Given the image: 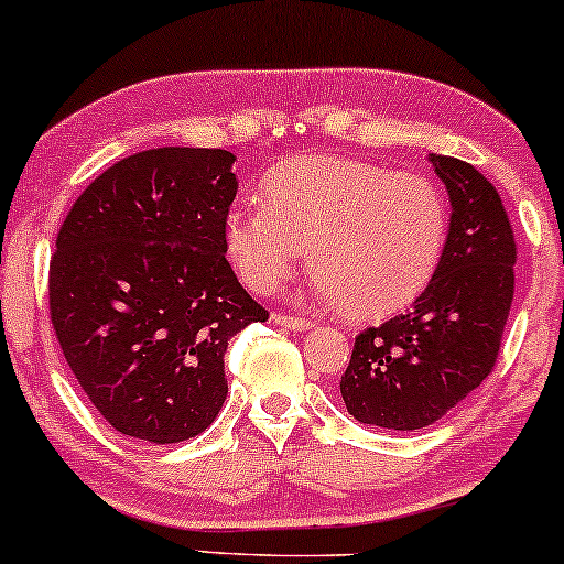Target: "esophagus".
<instances>
[{
    "label": "esophagus",
    "mask_w": 564,
    "mask_h": 564,
    "mask_svg": "<svg viewBox=\"0 0 564 564\" xmlns=\"http://www.w3.org/2000/svg\"><path fill=\"white\" fill-rule=\"evenodd\" d=\"M273 323L281 325V327H289V330H294V333H304V330H312V327H315V323H312V319L291 317V315H275Z\"/></svg>",
    "instance_id": "34e87169"
}]
</instances>
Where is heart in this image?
I'll list each match as a JSON object with an SVG mask.
<instances>
[{"label": "heart", "mask_w": 564, "mask_h": 564, "mask_svg": "<svg viewBox=\"0 0 564 564\" xmlns=\"http://www.w3.org/2000/svg\"><path fill=\"white\" fill-rule=\"evenodd\" d=\"M447 203L430 176L310 155L281 163L262 203L239 199L226 252L247 286L270 294L306 254L317 296L359 317L409 306L430 286L447 241Z\"/></svg>", "instance_id": "obj_1"}]
</instances>
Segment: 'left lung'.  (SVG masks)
Instances as JSON below:
<instances>
[{
	"label": "left lung",
	"mask_w": 564,
	"mask_h": 564,
	"mask_svg": "<svg viewBox=\"0 0 564 564\" xmlns=\"http://www.w3.org/2000/svg\"><path fill=\"white\" fill-rule=\"evenodd\" d=\"M451 197L445 252L411 312L356 335L340 395L356 422L424 430L495 367L512 291L516 241L497 189L471 163L430 155Z\"/></svg>",
	"instance_id": "obj_1"
}]
</instances>
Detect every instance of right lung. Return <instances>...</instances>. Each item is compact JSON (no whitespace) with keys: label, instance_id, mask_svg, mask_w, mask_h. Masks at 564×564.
Wrapping results in <instances>:
<instances>
[{"label":"right lung","instance_id":"add662e5","mask_svg":"<svg viewBox=\"0 0 564 564\" xmlns=\"http://www.w3.org/2000/svg\"><path fill=\"white\" fill-rule=\"evenodd\" d=\"M234 161L218 148L134 153L88 184L56 237V338L127 437L171 445L208 430L229 393L226 346L268 319L226 260Z\"/></svg>","mask_w":564,"mask_h":564}]
</instances>
